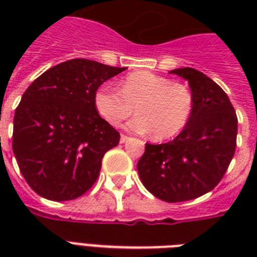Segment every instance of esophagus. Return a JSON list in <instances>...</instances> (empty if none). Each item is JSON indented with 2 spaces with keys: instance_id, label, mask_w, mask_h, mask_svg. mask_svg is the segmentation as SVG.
I'll list each match as a JSON object with an SVG mask.
<instances>
[{
  "instance_id": "obj_1",
  "label": "esophagus",
  "mask_w": 257,
  "mask_h": 257,
  "mask_svg": "<svg viewBox=\"0 0 257 257\" xmlns=\"http://www.w3.org/2000/svg\"><path fill=\"white\" fill-rule=\"evenodd\" d=\"M128 140H129V137L126 136V135H121V139H120L121 143H126Z\"/></svg>"
}]
</instances>
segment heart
Here are the masks:
<instances>
[{
  "label": "heart",
  "instance_id": "obj_1",
  "mask_svg": "<svg viewBox=\"0 0 257 257\" xmlns=\"http://www.w3.org/2000/svg\"><path fill=\"white\" fill-rule=\"evenodd\" d=\"M118 88L105 84L94 94L97 112L110 125H118L136 108L139 114L126 124V129L152 132L155 139L165 140L181 132L191 120L193 94L184 84L141 70L126 76Z\"/></svg>",
  "mask_w": 257,
  "mask_h": 257
}]
</instances>
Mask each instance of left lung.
<instances>
[{
    "mask_svg": "<svg viewBox=\"0 0 257 257\" xmlns=\"http://www.w3.org/2000/svg\"><path fill=\"white\" fill-rule=\"evenodd\" d=\"M169 73L185 78L193 94V113L175 140L145 144L137 163L144 187L157 199L180 203L212 191L235 155L237 117L227 93L193 68Z\"/></svg>",
    "mask_w": 257,
    "mask_h": 257,
    "instance_id": "1",
    "label": "left lung"
}]
</instances>
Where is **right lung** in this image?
Masks as SVG:
<instances>
[{"instance_id":"1","label":"right lung","mask_w":257,"mask_h":257,"mask_svg":"<svg viewBox=\"0 0 257 257\" xmlns=\"http://www.w3.org/2000/svg\"><path fill=\"white\" fill-rule=\"evenodd\" d=\"M126 68L74 58L50 68L22 94L14 113L13 152L37 195L74 200L100 175L101 161L120 133L94 105L98 86Z\"/></svg>"}]
</instances>
